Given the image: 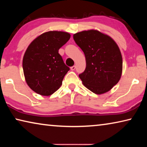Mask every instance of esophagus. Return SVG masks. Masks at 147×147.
I'll return each instance as SVG.
<instances>
[{
	"label": "esophagus",
	"mask_w": 147,
	"mask_h": 147,
	"mask_svg": "<svg viewBox=\"0 0 147 147\" xmlns=\"http://www.w3.org/2000/svg\"><path fill=\"white\" fill-rule=\"evenodd\" d=\"M75 69H76V66L75 65L72 66L71 67V71H74V70H75Z\"/></svg>",
	"instance_id": "obj_1"
}]
</instances>
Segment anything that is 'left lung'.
<instances>
[{
	"label": "left lung",
	"instance_id": "1",
	"mask_svg": "<svg viewBox=\"0 0 147 147\" xmlns=\"http://www.w3.org/2000/svg\"><path fill=\"white\" fill-rule=\"evenodd\" d=\"M73 39L86 57V69L79 74L84 86L97 94L109 91L119 82L123 71L117 45L111 37L96 30L78 32Z\"/></svg>",
	"mask_w": 147,
	"mask_h": 147
}]
</instances>
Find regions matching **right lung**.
Masks as SVG:
<instances>
[{
  "label": "right lung",
  "mask_w": 147,
  "mask_h": 147,
  "mask_svg": "<svg viewBox=\"0 0 147 147\" xmlns=\"http://www.w3.org/2000/svg\"><path fill=\"white\" fill-rule=\"evenodd\" d=\"M70 38L67 32L49 31L29 45L23 57V68L26 83L34 92L49 96L60 88L70 69L58 51Z\"/></svg>",
  "instance_id": "add662e5"
}]
</instances>
